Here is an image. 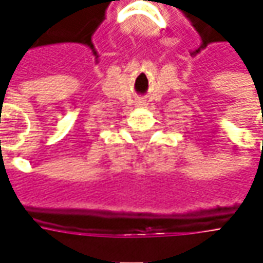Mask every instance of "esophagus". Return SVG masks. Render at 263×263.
Instances as JSON below:
<instances>
[{
    "label": "esophagus",
    "instance_id": "obj_1",
    "mask_svg": "<svg viewBox=\"0 0 263 263\" xmlns=\"http://www.w3.org/2000/svg\"><path fill=\"white\" fill-rule=\"evenodd\" d=\"M140 105H142V104H140Z\"/></svg>",
    "mask_w": 263,
    "mask_h": 263
}]
</instances>
